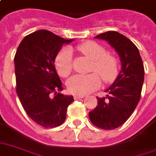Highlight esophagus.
<instances>
[{
    "instance_id": "34e87169",
    "label": "esophagus",
    "mask_w": 156,
    "mask_h": 156,
    "mask_svg": "<svg viewBox=\"0 0 156 156\" xmlns=\"http://www.w3.org/2000/svg\"><path fill=\"white\" fill-rule=\"evenodd\" d=\"M85 96L84 95H75L74 96V99H82L84 98Z\"/></svg>"
}]
</instances>
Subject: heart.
I'll list each match as a JSON object with an SVG mask.
<instances>
[{
  "label": "heart",
  "instance_id": "heart-1",
  "mask_svg": "<svg viewBox=\"0 0 156 156\" xmlns=\"http://www.w3.org/2000/svg\"><path fill=\"white\" fill-rule=\"evenodd\" d=\"M79 51L94 61L92 70L100 75L105 82H112L118 75V66L116 58L107 54L104 47L94 42H86L80 45ZM55 67L62 77H67L72 71V51L64 48L57 54L55 59ZM69 91L77 95H85L97 90L101 85L100 78L96 73L90 75H77L67 80Z\"/></svg>",
  "mask_w": 156,
  "mask_h": 156
}]
</instances>
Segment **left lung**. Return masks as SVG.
Returning <instances> with one entry per match:
<instances>
[{
  "label": "left lung",
  "instance_id": "1",
  "mask_svg": "<svg viewBox=\"0 0 156 156\" xmlns=\"http://www.w3.org/2000/svg\"><path fill=\"white\" fill-rule=\"evenodd\" d=\"M94 38L105 40L114 48L120 58L121 71L105 90L106 97H96L98 105L89 113V118L99 128L115 129L130 118L139 103L144 82L143 62L136 46L118 32L108 31Z\"/></svg>",
  "mask_w": 156,
  "mask_h": 156
}]
</instances>
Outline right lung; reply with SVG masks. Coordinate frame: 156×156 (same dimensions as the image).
<instances>
[{"instance_id":"add662e5","label":"right lung","mask_w":156,"mask_h":156,"mask_svg":"<svg viewBox=\"0 0 156 156\" xmlns=\"http://www.w3.org/2000/svg\"><path fill=\"white\" fill-rule=\"evenodd\" d=\"M72 41L43 29L24 37L16 51V92L29 118L43 127L62 125L74 101L60 93L62 83L54 65L63 44Z\"/></svg>"}]
</instances>
